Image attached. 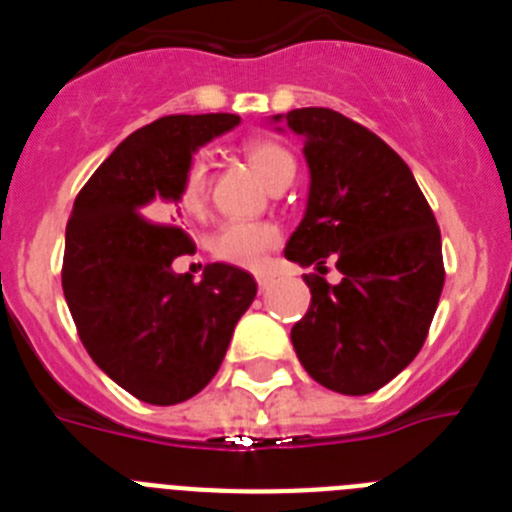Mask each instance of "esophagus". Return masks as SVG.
Here are the masks:
<instances>
[{
	"label": "esophagus",
	"instance_id": "obj_1",
	"mask_svg": "<svg viewBox=\"0 0 512 512\" xmlns=\"http://www.w3.org/2000/svg\"><path fill=\"white\" fill-rule=\"evenodd\" d=\"M256 282H259L261 292H266V289L271 287V282H274V277H271V274H264V271H261V274H256Z\"/></svg>",
	"mask_w": 512,
	"mask_h": 512
}]
</instances>
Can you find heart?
<instances>
[{
  "mask_svg": "<svg viewBox=\"0 0 512 512\" xmlns=\"http://www.w3.org/2000/svg\"><path fill=\"white\" fill-rule=\"evenodd\" d=\"M246 158L256 169V174L264 179L269 187L284 179V176L295 174L297 164L295 156L277 143V140H248ZM207 202H210V174H207V164L202 158H192L184 169L179 187H176V205L184 215L202 217L207 212ZM282 241L277 225L271 223H253V220H233L225 223L217 230L212 238V253L215 259L225 261V264L243 266V269H259L264 264L266 253L271 248H277Z\"/></svg>",
  "mask_w": 512,
  "mask_h": 512,
  "instance_id": "b5f03b06",
  "label": "heart"
}]
</instances>
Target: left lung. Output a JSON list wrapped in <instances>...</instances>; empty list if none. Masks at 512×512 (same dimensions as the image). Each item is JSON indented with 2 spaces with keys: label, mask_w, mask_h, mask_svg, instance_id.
<instances>
[{
  "label": "left lung",
  "mask_w": 512,
  "mask_h": 512,
  "mask_svg": "<svg viewBox=\"0 0 512 512\" xmlns=\"http://www.w3.org/2000/svg\"><path fill=\"white\" fill-rule=\"evenodd\" d=\"M287 125L305 140L310 197L284 256L318 266L292 346L318 384L369 395L428 338L446 279L441 230L410 166L372 130L328 107L287 112ZM328 258L338 285L324 279Z\"/></svg>",
  "instance_id": "1"
}]
</instances>
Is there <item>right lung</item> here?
Wrapping results in <instances>:
<instances>
[{"instance_id":"obj_1","label":"right lung","mask_w":512,"mask_h":512,"mask_svg":"<svg viewBox=\"0 0 512 512\" xmlns=\"http://www.w3.org/2000/svg\"><path fill=\"white\" fill-rule=\"evenodd\" d=\"M238 115H169L135 130L99 166L66 223L61 284L81 343L112 382L148 405H176L215 377L256 297L248 271L210 264L200 282L171 261L194 248L166 202L192 153Z\"/></svg>"}]
</instances>
